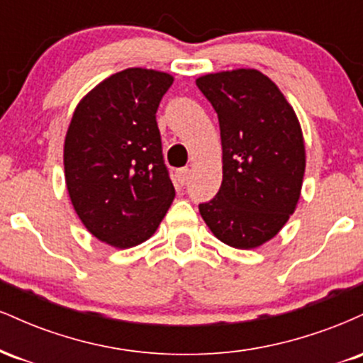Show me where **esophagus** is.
Here are the masks:
<instances>
[{"instance_id":"1","label":"esophagus","mask_w":363,"mask_h":363,"mask_svg":"<svg viewBox=\"0 0 363 363\" xmlns=\"http://www.w3.org/2000/svg\"><path fill=\"white\" fill-rule=\"evenodd\" d=\"M189 176H191V170L187 169V167L177 170V181L181 182L182 186L187 184V181H189Z\"/></svg>"}]
</instances>
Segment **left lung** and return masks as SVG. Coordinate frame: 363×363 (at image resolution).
I'll return each mask as SVG.
<instances>
[{"instance_id": "8db88e82", "label": "left lung", "mask_w": 363, "mask_h": 363, "mask_svg": "<svg viewBox=\"0 0 363 363\" xmlns=\"http://www.w3.org/2000/svg\"><path fill=\"white\" fill-rule=\"evenodd\" d=\"M196 85L218 116L223 164L220 191L199 213L223 244L256 249L281 230L301 199V123L277 83L257 69L208 73Z\"/></svg>"}]
</instances>
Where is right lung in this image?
Segmentation results:
<instances>
[{
    "label": "right lung",
    "mask_w": 363,
    "mask_h": 363,
    "mask_svg": "<svg viewBox=\"0 0 363 363\" xmlns=\"http://www.w3.org/2000/svg\"><path fill=\"white\" fill-rule=\"evenodd\" d=\"M169 73L128 68L78 102L65 138V181L78 218L118 249L150 239L176 189L162 155L157 109Z\"/></svg>",
    "instance_id": "right-lung-1"
}]
</instances>
